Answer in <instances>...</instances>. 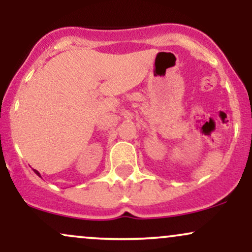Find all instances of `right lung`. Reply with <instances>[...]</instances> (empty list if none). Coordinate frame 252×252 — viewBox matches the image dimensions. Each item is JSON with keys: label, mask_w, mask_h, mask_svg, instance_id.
Here are the masks:
<instances>
[{"label": "right lung", "mask_w": 252, "mask_h": 252, "mask_svg": "<svg viewBox=\"0 0 252 252\" xmlns=\"http://www.w3.org/2000/svg\"><path fill=\"white\" fill-rule=\"evenodd\" d=\"M34 173H35V174H36L37 176H41V175H40V173H39V172H37V170H36V169H34Z\"/></svg>", "instance_id": "add662e5"}]
</instances>
